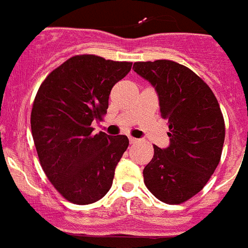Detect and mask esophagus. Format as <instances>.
I'll use <instances>...</instances> for the list:
<instances>
[{
    "label": "esophagus",
    "instance_id": "1",
    "mask_svg": "<svg viewBox=\"0 0 248 248\" xmlns=\"http://www.w3.org/2000/svg\"><path fill=\"white\" fill-rule=\"evenodd\" d=\"M129 143L137 144V143H139V139H135V138H129Z\"/></svg>",
    "mask_w": 248,
    "mask_h": 248
}]
</instances>
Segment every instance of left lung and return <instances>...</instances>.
Returning a JSON list of instances; mask_svg holds the SVG:
<instances>
[{
  "label": "left lung",
  "mask_w": 248,
  "mask_h": 248,
  "mask_svg": "<svg viewBox=\"0 0 248 248\" xmlns=\"http://www.w3.org/2000/svg\"><path fill=\"white\" fill-rule=\"evenodd\" d=\"M133 69L154 87L170 130L168 148L154 146L144 183L163 202H185L202 190L220 163L225 141L220 105L209 85L185 65L160 59L137 62Z\"/></svg>",
  "instance_id": "1"
}]
</instances>
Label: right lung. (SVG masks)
<instances>
[{
	"label": "right lung",
	"instance_id": "right-lung-1",
	"mask_svg": "<svg viewBox=\"0 0 248 248\" xmlns=\"http://www.w3.org/2000/svg\"><path fill=\"white\" fill-rule=\"evenodd\" d=\"M131 64L74 56L49 73L37 92L31 129L39 161L56 190L77 205L95 202L109 191L129 145L125 135L93 134L92 123L107 113L111 88Z\"/></svg>",
	"mask_w": 248,
	"mask_h": 248
}]
</instances>
